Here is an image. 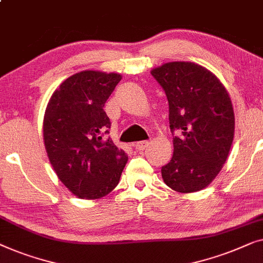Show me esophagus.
<instances>
[{"instance_id": "obj_1", "label": "esophagus", "mask_w": 263, "mask_h": 263, "mask_svg": "<svg viewBox=\"0 0 263 263\" xmlns=\"http://www.w3.org/2000/svg\"><path fill=\"white\" fill-rule=\"evenodd\" d=\"M147 145H149V142H147V140H142V142H137L133 144V146H135L138 151L144 150Z\"/></svg>"}]
</instances>
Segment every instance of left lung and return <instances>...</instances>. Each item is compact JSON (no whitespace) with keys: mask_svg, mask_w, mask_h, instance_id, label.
Listing matches in <instances>:
<instances>
[{"mask_svg":"<svg viewBox=\"0 0 263 263\" xmlns=\"http://www.w3.org/2000/svg\"><path fill=\"white\" fill-rule=\"evenodd\" d=\"M169 103L174 154L162 167L168 187L180 193L204 190L216 179L235 133L231 99L223 83L204 66L170 62L151 70Z\"/></svg>","mask_w":263,"mask_h":263,"instance_id":"obj_1","label":"left lung"}]
</instances>
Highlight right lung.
<instances>
[{"mask_svg": "<svg viewBox=\"0 0 263 263\" xmlns=\"http://www.w3.org/2000/svg\"><path fill=\"white\" fill-rule=\"evenodd\" d=\"M121 75L94 70L66 79L44 116V144L63 184L82 199H100L119 183L127 155L103 135L110 127L103 107Z\"/></svg>", "mask_w": 263, "mask_h": 263, "instance_id": "add662e5", "label": "right lung"}]
</instances>
